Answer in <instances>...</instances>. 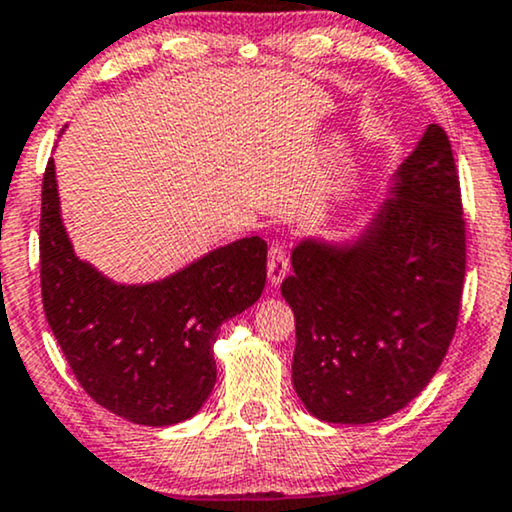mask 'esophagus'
Here are the masks:
<instances>
[{"mask_svg":"<svg viewBox=\"0 0 512 512\" xmlns=\"http://www.w3.org/2000/svg\"><path fill=\"white\" fill-rule=\"evenodd\" d=\"M289 270V256L285 244H273L268 251V282L280 285Z\"/></svg>","mask_w":512,"mask_h":512,"instance_id":"1","label":"esophagus"}]
</instances>
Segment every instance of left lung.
<instances>
[{"instance_id": "left-lung-1", "label": "left lung", "mask_w": 512, "mask_h": 512, "mask_svg": "<svg viewBox=\"0 0 512 512\" xmlns=\"http://www.w3.org/2000/svg\"><path fill=\"white\" fill-rule=\"evenodd\" d=\"M282 296L292 380L315 418L365 425L408 406L444 361L465 280V218L451 142L432 123L351 249L301 242Z\"/></svg>"}]
</instances>
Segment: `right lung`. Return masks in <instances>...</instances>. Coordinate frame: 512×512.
<instances>
[{
  "instance_id": "obj_1",
  "label": "right lung",
  "mask_w": 512,
  "mask_h": 512,
  "mask_svg": "<svg viewBox=\"0 0 512 512\" xmlns=\"http://www.w3.org/2000/svg\"><path fill=\"white\" fill-rule=\"evenodd\" d=\"M266 256L261 237H246L154 285H113L73 254L52 159L44 170V315L80 387L135 425H175L204 406L216 384L211 346L227 318L258 301Z\"/></svg>"
}]
</instances>
